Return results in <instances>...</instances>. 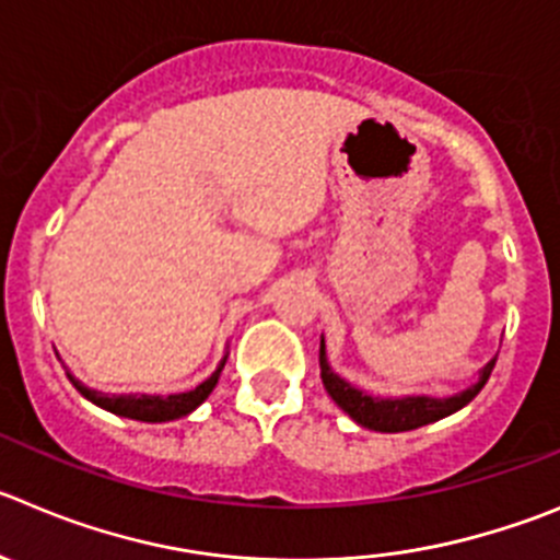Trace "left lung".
Masks as SVG:
<instances>
[{
    "label": "left lung",
    "instance_id": "obj_1",
    "mask_svg": "<svg viewBox=\"0 0 560 560\" xmlns=\"http://www.w3.org/2000/svg\"><path fill=\"white\" fill-rule=\"evenodd\" d=\"M498 359L486 364L483 373H480L478 384H472L469 389H464L462 395H453V398L436 400V398H404V400H381L373 395H364L357 386H351L348 381H342L339 375L331 373L326 362V348L320 342V375L323 384H326L328 395L334 398V404L351 415L359 425L370 428V431H384V433H398V431H415V428L428 425V422H436L442 417L453 415V411L464 409L469 400L478 395L486 386L492 368Z\"/></svg>",
    "mask_w": 560,
    "mask_h": 560
}]
</instances>
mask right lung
Returning <instances> with one entry per match:
<instances>
[{
	"mask_svg": "<svg viewBox=\"0 0 560 560\" xmlns=\"http://www.w3.org/2000/svg\"><path fill=\"white\" fill-rule=\"evenodd\" d=\"M223 364L215 370V373L209 375L203 384H198L196 389L182 392V395H168V398H160V395H104V392L88 389L85 384H80L77 378H71V384L80 389V395H85L91 404L102 406V409L113 411V415L129 417V420H140V422H168L176 420V417H185L196 409L198 404L209 398V392L215 389L218 375H221Z\"/></svg>",
	"mask_w": 560,
	"mask_h": 560,
	"instance_id": "1",
	"label": "right lung"
}]
</instances>
